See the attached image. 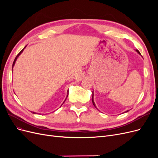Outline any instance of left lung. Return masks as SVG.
Here are the masks:
<instances>
[{
    "label": "left lung",
    "mask_w": 158,
    "mask_h": 158,
    "mask_svg": "<svg viewBox=\"0 0 158 158\" xmlns=\"http://www.w3.org/2000/svg\"><path fill=\"white\" fill-rule=\"evenodd\" d=\"M136 51L138 52V54H139V55H141L140 54V52H139V51H138V50H137V49H136ZM92 103H93V105H94V107H95V108H96V106H95V103H94V91H93V92H92ZM128 110H127V111H126L125 113H127V112H128Z\"/></svg>",
    "instance_id": "obj_1"
}]
</instances>
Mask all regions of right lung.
Segmentation results:
<instances>
[{
    "instance_id": "obj_1",
    "label": "right lung",
    "mask_w": 158,
    "mask_h": 158,
    "mask_svg": "<svg viewBox=\"0 0 158 158\" xmlns=\"http://www.w3.org/2000/svg\"><path fill=\"white\" fill-rule=\"evenodd\" d=\"M26 47H24V48H23V49H22V51H20V52H19V53L18 54V55H17V56H16V58H15V59H14V62H13V64H12V69H13V66H14V64H15V63H16V61L17 59L18 58V56H20V55L22 54V52L23 51V50H24V49L26 48ZM68 95H69V90L67 91V95H66V98H67V97H68ZM66 98L65 99V100H64V102L66 101ZM64 102L63 103H63H64ZM63 104H62V105H63ZM62 105H61V106H62ZM31 113H33V114H35V113H36L35 112H32V111H31Z\"/></svg>"
}]
</instances>
